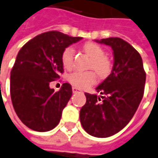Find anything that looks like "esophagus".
Returning a JSON list of instances; mask_svg holds the SVG:
<instances>
[{
	"label": "esophagus",
	"mask_w": 158,
	"mask_h": 158,
	"mask_svg": "<svg viewBox=\"0 0 158 158\" xmlns=\"http://www.w3.org/2000/svg\"><path fill=\"white\" fill-rule=\"evenodd\" d=\"M72 91H73L74 93H76V92H82L81 89H79L76 88V87H73V88H72Z\"/></svg>",
	"instance_id": "obj_1"
}]
</instances>
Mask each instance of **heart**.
I'll return each mask as SVG.
<instances>
[{
  "instance_id": "1",
  "label": "heart",
  "mask_w": 158,
  "mask_h": 158,
  "mask_svg": "<svg viewBox=\"0 0 158 158\" xmlns=\"http://www.w3.org/2000/svg\"><path fill=\"white\" fill-rule=\"evenodd\" d=\"M83 49L85 53L92 58V63L90 68L93 69L100 77H106L110 71V62L106 57L105 51L101 46L96 43L89 42L84 45ZM62 65L66 69H70L73 67L74 61V49L72 48H67L64 49L61 56ZM69 82L79 89H86L89 86L96 82V75L94 72H82L75 71L69 77Z\"/></svg>"
}]
</instances>
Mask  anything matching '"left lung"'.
<instances>
[{
	"mask_svg": "<svg viewBox=\"0 0 158 158\" xmlns=\"http://www.w3.org/2000/svg\"><path fill=\"white\" fill-rule=\"evenodd\" d=\"M95 41L111 48L113 66L96 88L102 96L85 93L79 119L89 135L104 138L123 129L135 115L143 96L145 72L140 54L126 41L119 37Z\"/></svg>",
	"mask_w": 158,
	"mask_h": 158,
	"instance_id": "obj_1",
	"label": "left lung"
}]
</instances>
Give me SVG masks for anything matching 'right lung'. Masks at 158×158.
<instances>
[{
    "instance_id": "right-lung-1",
    "label": "right lung",
    "mask_w": 158,
    "mask_h": 158,
    "mask_svg": "<svg viewBox=\"0 0 158 158\" xmlns=\"http://www.w3.org/2000/svg\"><path fill=\"white\" fill-rule=\"evenodd\" d=\"M81 39L50 31L34 37L18 52L11 71L10 91L16 114L28 128L48 132L58 124L72 88L64 83L56 92L49 84L63 73L64 49Z\"/></svg>"
}]
</instances>
